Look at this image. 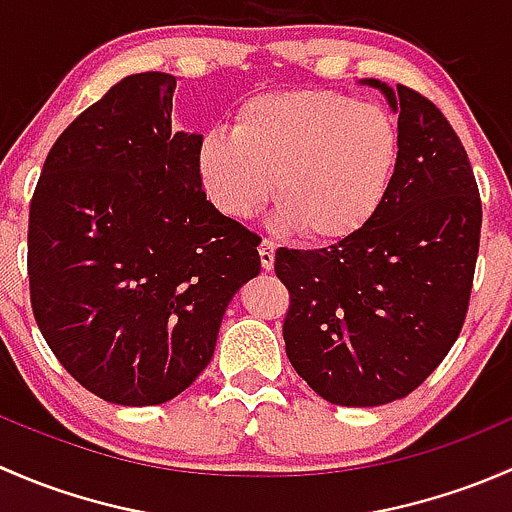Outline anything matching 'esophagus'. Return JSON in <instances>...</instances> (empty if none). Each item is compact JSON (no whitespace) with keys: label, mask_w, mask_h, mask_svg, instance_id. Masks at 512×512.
Listing matches in <instances>:
<instances>
[{"label":"esophagus","mask_w":512,"mask_h":512,"mask_svg":"<svg viewBox=\"0 0 512 512\" xmlns=\"http://www.w3.org/2000/svg\"><path fill=\"white\" fill-rule=\"evenodd\" d=\"M275 250H277V245L272 240H262L260 242V262H262V270H267L270 272L272 267H275Z\"/></svg>","instance_id":"esophagus-1"}]
</instances>
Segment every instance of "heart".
I'll return each instance as SVG.
<instances>
[{"label":"heart","mask_w":512,"mask_h":512,"mask_svg":"<svg viewBox=\"0 0 512 512\" xmlns=\"http://www.w3.org/2000/svg\"><path fill=\"white\" fill-rule=\"evenodd\" d=\"M401 156L394 113L376 101L322 89L247 98L232 131L213 128L198 146V178L210 203L232 220L267 200L285 227L317 245L361 230L389 195Z\"/></svg>","instance_id":"1"}]
</instances>
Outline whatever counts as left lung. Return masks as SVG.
I'll return each mask as SVG.
<instances>
[{"instance_id": "left-lung-1", "label": "left lung", "mask_w": 512, "mask_h": 512, "mask_svg": "<svg viewBox=\"0 0 512 512\" xmlns=\"http://www.w3.org/2000/svg\"><path fill=\"white\" fill-rule=\"evenodd\" d=\"M399 113L389 195L354 235L275 252L289 289L294 371L337 406H381L418 389L466 322L483 208L461 138L426 96L364 79Z\"/></svg>"}]
</instances>
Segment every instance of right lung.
Returning a JSON list of instances; mask_svg holds the SVG:
<instances>
[{
	"instance_id": "1",
	"label": "right lung",
	"mask_w": 512,
	"mask_h": 512,
	"mask_svg": "<svg viewBox=\"0 0 512 512\" xmlns=\"http://www.w3.org/2000/svg\"><path fill=\"white\" fill-rule=\"evenodd\" d=\"M175 76L118 81L51 146L29 205L34 319L98 399L156 406L210 364L260 237L198 178V133L173 131Z\"/></svg>"
}]
</instances>
